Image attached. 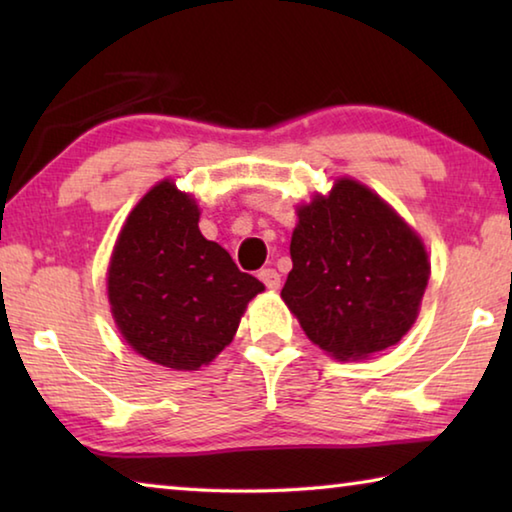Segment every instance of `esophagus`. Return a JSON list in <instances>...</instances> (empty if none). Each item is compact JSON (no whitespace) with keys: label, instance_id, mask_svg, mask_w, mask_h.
Wrapping results in <instances>:
<instances>
[{"label":"esophagus","instance_id":"34e87169","mask_svg":"<svg viewBox=\"0 0 512 512\" xmlns=\"http://www.w3.org/2000/svg\"><path fill=\"white\" fill-rule=\"evenodd\" d=\"M259 280L266 284V289H280V273L275 268H262L259 271Z\"/></svg>","mask_w":512,"mask_h":512}]
</instances>
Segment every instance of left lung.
I'll use <instances>...</instances> for the list:
<instances>
[{
	"instance_id": "1",
	"label": "left lung",
	"mask_w": 512,
	"mask_h": 512,
	"mask_svg": "<svg viewBox=\"0 0 512 512\" xmlns=\"http://www.w3.org/2000/svg\"><path fill=\"white\" fill-rule=\"evenodd\" d=\"M282 298L318 348L348 361L409 332L427 289L418 235L377 194L339 180L298 210Z\"/></svg>"
}]
</instances>
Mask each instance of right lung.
I'll return each instance as SVG.
<instances>
[{"label":"right lung","mask_w":512,"mask_h":512,"mask_svg":"<svg viewBox=\"0 0 512 512\" xmlns=\"http://www.w3.org/2000/svg\"><path fill=\"white\" fill-rule=\"evenodd\" d=\"M264 284L198 230V207L164 180L146 194L117 239L108 271L112 316L153 363L198 370L235 336Z\"/></svg>","instance_id":"right-lung-1"}]
</instances>
